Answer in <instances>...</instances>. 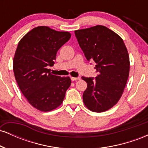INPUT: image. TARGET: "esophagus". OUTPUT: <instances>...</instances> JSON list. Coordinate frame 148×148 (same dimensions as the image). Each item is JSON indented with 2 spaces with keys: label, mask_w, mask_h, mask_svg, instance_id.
<instances>
[{
  "label": "esophagus",
  "mask_w": 148,
  "mask_h": 148,
  "mask_svg": "<svg viewBox=\"0 0 148 148\" xmlns=\"http://www.w3.org/2000/svg\"><path fill=\"white\" fill-rule=\"evenodd\" d=\"M71 80L73 81H79V80H80V78L79 77H72L71 78Z\"/></svg>",
  "instance_id": "obj_1"
}]
</instances>
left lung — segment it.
I'll list each match as a JSON object with an SVG mask.
<instances>
[{"label":"left lung","instance_id":"8db88e82","mask_svg":"<svg viewBox=\"0 0 148 148\" xmlns=\"http://www.w3.org/2000/svg\"><path fill=\"white\" fill-rule=\"evenodd\" d=\"M88 61L95 62L97 76L84 77L87 88L83 94L89 110L101 113L116 104L123 95L130 74V57L123 39L103 26L74 31Z\"/></svg>","mask_w":148,"mask_h":148}]
</instances>
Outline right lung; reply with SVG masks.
I'll return each mask as SVG.
<instances>
[{"mask_svg": "<svg viewBox=\"0 0 148 148\" xmlns=\"http://www.w3.org/2000/svg\"><path fill=\"white\" fill-rule=\"evenodd\" d=\"M68 32L38 26L18 42L13 60V70L18 88L30 105L41 111H50L63 101L71 85L67 77L53 75L59 49L70 39Z\"/></svg>", "mask_w": 148, "mask_h": 148, "instance_id": "add662e5", "label": "right lung"}]
</instances>
